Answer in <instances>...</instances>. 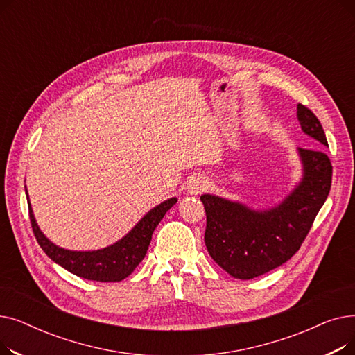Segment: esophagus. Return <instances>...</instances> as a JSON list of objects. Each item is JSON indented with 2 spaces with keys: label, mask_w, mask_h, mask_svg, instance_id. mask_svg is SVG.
<instances>
[{
  "label": "esophagus",
  "mask_w": 355,
  "mask_h": 355,
  "mask_svg": "<svg viewBox=\"0 0 355 355\" xmlns=\"http://www.w3.org/2000/svg\"><path fill=\"white\" fill-rule=\"evenodd\" d=\"M207 189H209V181L201 175H194L187 182V193L191 196H197Z\"/></svg>",
  "instance_id": "1"
}]
</instances>
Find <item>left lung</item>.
I'll return each mask as SVG.
<instances>
[{
	"mask_svg": "<svg viewBox=\"0 0 355 355\" xmlns=\"http://www.w3.org/2000/svg\"><path fill=\"white\" fill-rule=\"evenodd\" d=\"M296 118L304 134L328 146L321 122L297 103ZM321 149L297 148L301 181L276 206L254 210L240 201L202 194L207 216L204 234L214 262L236 279H253L284 265L300 250L329 194L332 165Z\"/></svg>",
	"mask_w": 355,
	"mask_h": 355,
	"instance_id": "left-lung-1",
	"label": "left lung"
}]
</instances>
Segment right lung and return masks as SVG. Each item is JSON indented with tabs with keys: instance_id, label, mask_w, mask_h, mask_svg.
I'll return each instance as SVG.
<instances>
[{
	"instance_id": "obj_1",
	"label": "right lung",
	"mask_w": 355,
	"mask_h": 355,
	"mask_svg": "<svg viewBox=\"0 0 355 355\" xmlns=\"http://www.w3.org/2000/svg\"><path fill=\"white\" fill-rule=\"evenodd\" d=\"M26 196L28 197L27 189ZM177 202V197H171L162 201L158 206L149 210L129 233L115 241L114 245L106 246L98 250H69L59 248L50 241L37 225L33 214L31 204L28 200L30 221L34 236L39 241L40 248L53 260L54 263L60 265L63 269L87 281L96 282H121L135 270L146 254L148 246L151 243L153 233L159 221Z\"/></svg>"
}]
</instances>
